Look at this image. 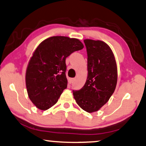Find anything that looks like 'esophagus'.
Segmentation results:
<instances>
[{
  "instance_id": "obj_1",
  "label": "esophagus",
  "mask_w": 146,
  "mask_h": 146,
  "mask_svg": "<svg viewBox=\"0 0 146 146\" xmlns=\"http://www.w3.org/2000/svg\"><path fill=\"white\" fill-rule=\"evenodd\" d=\"M73 81H74V79L73 78H69V80H68V83L70 84H71L73 82Z\"/></svg>"
}]
</instances>
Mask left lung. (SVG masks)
<instances>
[{"mask_svg":"<svg viewBox=\"0 0 146 146\" xmlns=\"http://www.w3.org/2000/svg\"><path fill=\"white\" fill-rule=\"evenodd\" d=\"M87 53V78L74 98L81 108L89 113L98 111L108 101L115 91L117 68L111 48L101 40H84Z\"/></svg>","mask_w":146,"mask_h":146,"instance_id":"left-lung-1","label":"left lung"}]
</instances>
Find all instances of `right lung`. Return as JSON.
<instances>
[{
  "instance_id": "right-lung-1",
  "label": "right lung",
  "mask_w": 146,
  "mask_h": 146,
  "mask_svg": "<svg viewBox=\"0 0 146 146\" xmlns=\"http://www.w3.org/2000/svg\"><path fill=\"white\" fill-rule=\"evenodd\" d=\"M84 47L78 39L61 36L48 38L38 45L25 74L29 97L37 108L46 110L57 103L67 87L66 58Z\"/></svg>"
}]
</instances>
